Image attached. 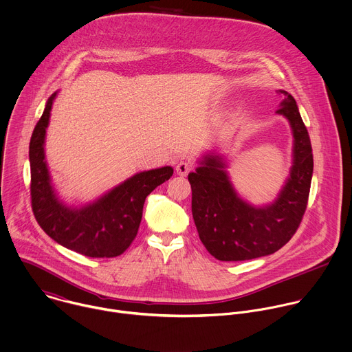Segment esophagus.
Masks as SVG:
<instances>
[{"label": "esophagus", "mask_w": 352, "mask_h": 352, "mask_svg": "<svg viewBox=\"0 0 352 352\" xmlns=\"http://www.w3.org/2000/svg\"><path fill=\"white\" fill-rule=\"evenodd\" d=\"M177 174L178 175H181V177H185L190 170H192V166L189 164V163H186V162H179L178 164H177Z\"/></svg>", "instance_id": "34e87169"}]
</instances>
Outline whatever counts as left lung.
I'll list each match as a JSON object with an SVG mask.
<instances>
[{"instance_id": "1", "label": "left lung", "mask_w": 352, "mask_h": 352, "mask_svg": "<svg viewBox=\"0 0 352 352\" xmlns=\"http://www.w3.org/2000/svg\"><path fill=\"white\" fill-rule=\"evenodd\" d=\"M279 94L276 113L292 127L293 166L271 204L256 207L243 200L229 179L226 162L217 153L203 156L188 175L199 238L219 261H245L278 252L292 239L305 212L314 170L311 141L294 98L283 89Z\"/></svg>"}]
</instances>
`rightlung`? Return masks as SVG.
<instances>
[{
    "instance_id": "add662e5",
    "label": "right lung",
    "mask_w": 352,
    "mask_h": 352,
    "mask_svg": "<svg viewBox=\"0 0 352 352\" xmlns=\"http://www.w3.org/2000/svg\"><path fill=\"white\" fill-rule=\"evenodd\" d=\"M55 96L56 92L48 98L29 146L34 217L50 238L69 250L95 258L117 257L130 248L137 236L146 196L168 181L174 170L166 166L142 171L92 203L81 207L65 204L51 182L44 151Z\"/></svg>"
}]
</instances>
